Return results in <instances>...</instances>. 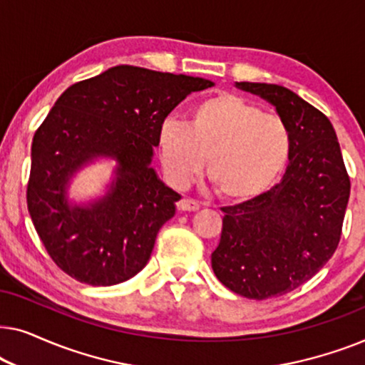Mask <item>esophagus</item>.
Returning <instances> with one entry per match:
<instances>
[{"instance_id": "esophagus-1", "label": "esophagus", "mask_w": 365, "mask_h": 365, "mask_svg": "<svg viewBox=\"0 0 365 365\" xmlns=\"http://www.w3.org/2000/svg\"><path fill=\"white\" fill-rule=\"evenodd\" d=\"M176 207H178L179 212H192V211H197V209H199V202L194 201V199L182 197L181 201L176 204Z\"/></svg>"}]
</instances>
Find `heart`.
I'll return each instance as SVG.
<instances>
[{
  "instance_id": "b5f03b06",
  "label": "heart",
  "mask_w": 365,
  "mask_h": 365,
  "mask_svg": "<svg viewBox=\"0 0 365 365\" xmlns=\"http://www.w3.org/2000/svg\"><path fill=\"white\" fill-rule=\"evenodd\" d=\"M292 138L276 114L234 93H219L194 104L187 126L168 121L159 133V156L168 181L181 187L201 171L219 196L252 201L282 176Z\"/></svg>"
}]
</instances>
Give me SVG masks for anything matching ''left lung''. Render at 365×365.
I'll return each instance as SVG.
<instances>
[{
    "label": "left lung",
    "mask_w": 365,
    "mask_h": 365,
    "mask_svg": "<svg viewBox=\"0 0 365 365\" xmlns=\"http://www.w3.org/2000/svg\"><path fill=\"white\" fill-rule=\"evenodd\" d=\"M236 88L271 103L292 138L282 181L252 201L222 207L221 241L211 256L224 286L262 301L302 286L332 257L351 179L326 114L277 84L242 81Z\"/></svg>",
    "instance_id": "obj_1"
}]
</instances>
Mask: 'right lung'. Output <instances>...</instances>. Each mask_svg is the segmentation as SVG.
I'll list each match as a JSON object with an SVG mask.
<instances>
[{
    "label": "right lung",
    "mask_w": 365,
    "mask_h": 365,
    "mask_svg": "<svg viewBox=\"0 0 365 365\" xmlns=\"http://www.w3.org/2000/svg\"><path fill=\"white\" fill-rule=\"evenodd\" d=\"M204 78L138 66L109 68L69 86L31 144L28 211L56 266L89 286H114L141 271L181 196L151 168L164 119ZM98 157L118 163L115 181L89 205L67 199L71 178Z\"/></svg>",
    "instance_id": "add662e5"
}]
</instances>
